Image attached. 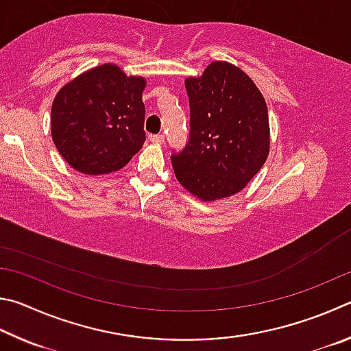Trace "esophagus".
<instances>
[{"label":"esophagus","mask_w":351,"mask_h":351,"mask_svg":"<svg viewBox=\"0 0 351 351\" xmlns=\"http://www.w3.org/2000/svg\"><path fill=\"white\" fill-rule=\"evenodd\" d=\"M149 140L154 141V143H165V135L163 134H152L149 135Z\"/></svg>","instance_id":"obj_1"}]
</instances>
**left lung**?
<instances>
[{"label":"left lung","mask_w":351,"mask_h":351,"mask_svg":"<svg viewBox=\"0 0 351 351\" xmlns=\"http://www.w3.org/2000/svg\"><path fill=\"white\" fill-rule=\"evenodd\" d=\"M189 138L171 154L176 177L200 200L236 194L259 172L269 151L265 98L247 73L214 61L185 80Z\"/></svg>","instance_id":"8db88e82"}]
</instances>
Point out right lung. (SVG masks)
I'll return each mask as SVG.
<instances>
[{
    "label": "right lung",
    "instance_id": "add662e5",
    "mask_svg": "<svg viewBox=\"0 0 351 351\" xmlns=\"http://www.w3.org/2000/svg\"><path fill=\"white\" fill-rule=\"evenodd\" d=\"M145 78L101 64L61 88L52 104V138L73 169L98 176L119 171L146 140Z\"/></svg>",
    "mask_w": 351,
    "mask_h": 351
}]
</instances>
